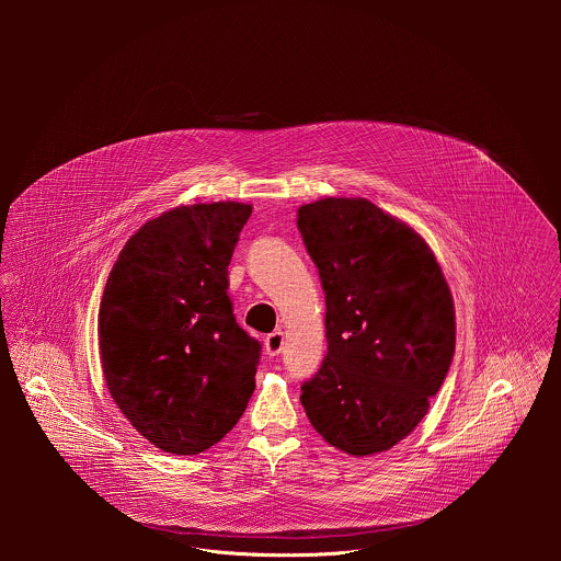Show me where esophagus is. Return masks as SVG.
Masks as SVG:
<instances>
[{"label": "esophagus", "mask_w": 561, "mask_h": 561, "mask_svg": "<svg viewBox=\"0 0 561 561\" xmlns=\"http://www.w3.org/2000/svg\"><path fill=\"white\" fill-rule=\"evenodd\" d=\"M283 345H285V334L280 330L267 334L265 341H263V347H265L267 356H278L283 352Z\"/></svg>", "instance_id": "esophagus-1"}]
</instances>
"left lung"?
<instances>
[{
  "mask_svg": "<svg viewBox=\"0 0 561 561\" xmlns=\"http://www.w3.org/2000/svg\"><path fill=\"white\" fill-rule=\"evenodd\" d=\"M298 229L325 294L328 352L300 401L321 438L371 456L427 414L456 350L443 270L410 225L367 198H320Z\"/></svg>",
  "mask_w": 561,
  "mask_h": 561,
  "instance_id": "left-lung-1",
  "label": "left lung"
}]
</instances>
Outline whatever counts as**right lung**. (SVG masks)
<instances>
[{
  "label": "right lung",
  "mask_w": 561,
  "mask_h": 561,
  "mask_svg": "<svg viewBox=\"0 0 561 561\" xmlns=\"http://www.w3.org/2000/svg\"><path fill=\"white\" fill-rule=\"evenodd\" d=\"M252 205H179L142 225L107 276L99 352L107 391L158 449L194 456L240 421L261 345L229 300V263Z\"/></svg>",
  "instance_id": "right-lung-1"
}]
</instances>
